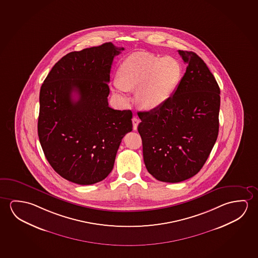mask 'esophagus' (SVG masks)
<instances>
[{
    "instance_id": "1",
    "label": "esophagus",
    "mask_w": 258,
    "mask_h": 258,
    "mask_svg": "<svg viewBox=\"0 0 258 258\" xmlns=\"http://www.w3.org/2000/svg\"><path fill=\"white\" fill-rule=\"evenodd\" d=\"M139 122H140V120H139V118H138L137 116H134V117L132 118V123H133V130H134V131H137V128H138V125H139Z\"/></svg>"
}]
</instances>
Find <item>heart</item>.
<instances>
[{
	"label": "heart",
	"mask_w": 258,
	"mask_h": 258,
	"mask_svg": "<svg viewBox=\"0 0 258 258\" xmlns=\"http://www.w3.org/2000/svg\"><path fill=\"white\" fill-rule=\"evenodd\" d=\"M118 81L112 83V91L124 103L128 101L127 91L137 90L136 101L146 110H154L166 103L181 78V67L171 56L150 53L131 55L120 64Z\"/></svg>",
	"instance_id": "obj_1"
}]
</instances>
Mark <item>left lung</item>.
<instances>
[{"label":"left lung","mask_w":258,"mask_h":258,"mask_svg":"<svg viewBox=\"0 0 258 258\" xmlns=\"http://www.w3.org/2000/svg\"><path fill=\"white\" fill-rule=\"evenodd\" d=\"M178 53L186 70L173 95L157 109L138 112L144 162L163 182H180L197 174L218 137V84L197 53Z\"/></svg>","instance_id":"obj_1"}]
</instances>
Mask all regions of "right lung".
Listing matches in <instances>:
<instances>
[{
	"label": "right lung",
	"instance_id": "obj_1",
	"mask_svg": "<svg viewBox=\"0 0 258 258\" xmlns=\"http://www.w3.org/2000/svg\"><path fill=\"white\" fill-rule=\"evenodd\" d=\"M123 50L105 43L70 52L41 87L40 144L52 169L69 181L91 185L106 178L121 139L132 131L131 110L108 103L111 64Z\"/></svg>",
	"mask_w": 258,
	"mask_h": 258
}]
</instances>
